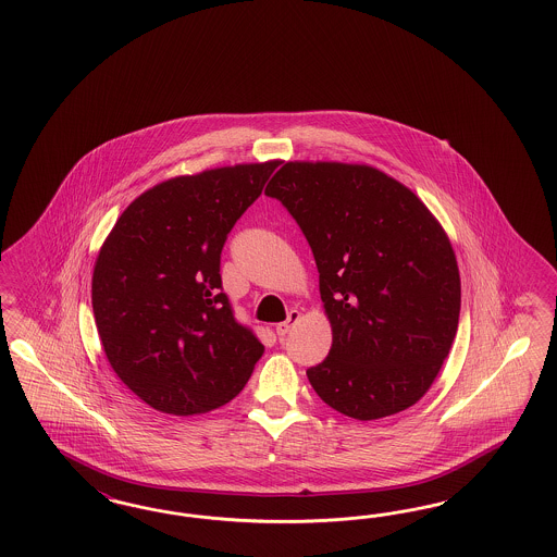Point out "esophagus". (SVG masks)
I'll return each mask as SVG.
<instances>
[{
  "label": "esophagus",
  "mask_w": 557,
  "mask_h": 557,
  "mask_svg": "<svg viewBox=\"0 0 557 557\" xmlns=\"http://www.w3.org/2000/svg\"><path fill=\"white\" fill-rule=\"evenodd\" d=\"M298 319H300V312H298V310H289V312H287V321L280 322V324L275 326L277 337H286L287 333H289V329H292V324H294V322H298Z\"/></svg>",
  "instance_id": "esophagus-1"
}]
</instances>
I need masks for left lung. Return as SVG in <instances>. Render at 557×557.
<instances>
[{
	"instance_id": "obj_1",
	"label": "left lung",
	"mask_w": 557,
	"mask_h": 557,
	"mask_svg": "<svg viewBox=\"0 0 557 557\" xmlns=\"http://www.w3.org/2000/svg\"><path fill=\"white\" fill-rule=\"evenodd\" d=\"M265 194L298 222L319 268L333 347L306 375L322 403L357 421L417 405L461 308L456 253L435 216L368 165L286 163Z\"/></svg>"
}]
</instances>
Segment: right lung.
Here are the masks:
<instances>
[{
    "label": "right lung",
    "instance_id": "obj_1",
    "mask_svg": "<svg viewBox=\"0 0 557 557\" xmlns=\"http://www.w3.org/2000/svg\"><path fill=\"white\" fill-rule=\"evenodd\" d=\"M277 161L184 175L131 203L101 247L91 306L112 370L154 410L233 400L265 347L236 321L220 255Z\"/></svg>",
    "mask_w": 557,
    "mask_h": 557
}]
</instances>
